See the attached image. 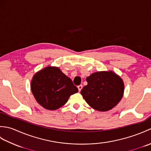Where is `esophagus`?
I'll return each mask as SVG.
<instances>
[{"instance_id":"34e87169","label":"esophagus","mask_w":151,"mask_h":151,"mask_svg":"<svg viewBox=\"0 0 151 151\" xmlns=\"http://www.w3.org/2000/svg\"><path fill=\"white\" fill-rule=\"evenodd\" d=\"M82 85H79V86H78V91H81V89H82Z\"/></svg>"}]
</instances>
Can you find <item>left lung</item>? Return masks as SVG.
Returning <instances> with one entry per match:
<instances>
[{
	"instance_id": "obj_1",
	"label": "left lung",
	"mask_w": 151,
	"mask_h": 151,
	"mask_svg": "<svg viewBox=\"0 0 151 151\" xmlns=\"http://www.w3.org/2000/svg\"><path fill=\"white\" fill-rule=\"evenodd\" d=\"M86 81L88 85L82 89L81 93L86 102L96 110H110L123 97V82L113 72L93 73Z\"/></svg>"
}]
</instances>
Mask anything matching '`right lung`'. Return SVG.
<instances>
[{
  "label": "right lung",
  "mask_w": 151,
  "mask_h": 151,
  "mask_svg": "<svg viewBox=\"0 0 151 151\" xmlns=\"http://www.w3.org/2000/svg\"><path fill=\"white\" fill-rule=\"evenodd\" d=\"M31 89L38 103L50 110L62 107L70 95L78 91L71 80L52 67H45L34 76Z\"/></svg>",
  "instance_id": "add662e5"
}]
</instances>
